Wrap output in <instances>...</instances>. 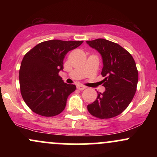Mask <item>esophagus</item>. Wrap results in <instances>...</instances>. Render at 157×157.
I'll list each match as a JSON object with an SVG mask.
<instances>
[{
    "label": "esophagus",
    "mask_w": 157,
    "mask_h": 157,
    "mask_svg": "<svg viewBox=\"0 0 157 157\" xmlns=\"http://www.w3.org/2000/svg\"><path fill=\"white\" fill-rule=\"evenodd\" d=\"M77 89L78 90H80V91H82V90L86 89V86H81V85H77Z\"/></svg>",
    "instance_id": "obj_1"
}]
</instances>
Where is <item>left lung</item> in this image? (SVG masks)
<instances>
[{
  "label": "left lung",
  "instance_id": "8db88e82",
  "mask_svg": "<svg viewBox=\"0 0 157 157\" xmlns=\"http://www.w3.org/2000/svg\"><path fill=\"white\" fill-rule=\"evenodd\" d=\"M102 56L101 75L105 88L97 94L95 101L88 105L89 112L100 119L114 117L127 109L134 98L138 82V71L133 57L121 46L108 40H87Z\"/></svg>",
  "mask_w": 157,
  "mask_h": 157
}]
</instances>
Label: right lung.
<instances>
[{
  "label": "right lung",
  "mask_w": 157,
  "mask_h": 157,
  "mask_svg": "<svg viewBox=\"0 0 157 157\" xmlns=\"http://www.w3.org/2000/svg\"><path fill=\"white\" fill-rule=\"evenodd\" d=\"M82 42L51 40L36 45L24 55L19 71L20 89L33 112L54 117L63 111L76 86L64 82L59 72L66 54Z\"/></svg>",
  "instance_id": "right-lung-1"
}]
</instances>
